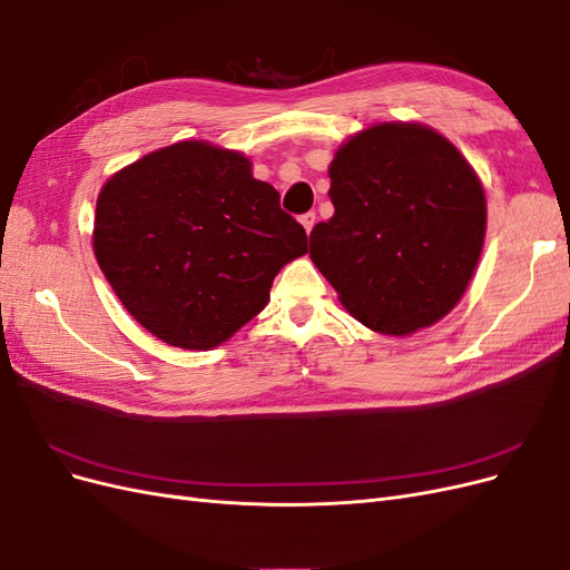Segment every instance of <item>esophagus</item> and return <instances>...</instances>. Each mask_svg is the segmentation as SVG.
Returning a JSON list of instances; mask_svg holds the SVG:
<instances>
[{
    "label": "esophagus",
    "instance_id": "34e87169",
    "mask_svg": "<svg viewBox=\"0 0 570 570\" xmlns=\"http://www.w3.org/2000/svg\"><path fill=\"white\" fill-rule=\"evenodd\" d=\"M299 223H302V226H304V230H306V233H312V230H314V226H316V214H314V212L304 214V216L299 218Z\"/></svg>",
    "mask_w": 570,
    "mask_h": 570
}]
</instances>
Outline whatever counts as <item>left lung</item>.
Returning <instances> with one entry per match:
<instances>
[{
  "instance_id": "8db88e82",
  "label": "left lung",
  "mask_w": 570,
  "mask_h": 570,
  "mask_svg": "<svg viewBox=\"0 0 570 570\" xmlns=\"http://www.w3.org/2000/svg\"><path fill=\"white\" fill-rule=\"evenodd\" d=\"M335 214L312 230L308 256L342 306L402 337L463 297L488 228L485 189L438 130L387 120L352 135L327 166Z\"/></svg>"
}]
</instances>
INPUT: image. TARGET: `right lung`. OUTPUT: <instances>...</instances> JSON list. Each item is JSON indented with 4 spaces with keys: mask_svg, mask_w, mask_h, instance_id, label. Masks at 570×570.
<instances>
[{
    "mask_svg": "<svg viewBox=\"0 0 570 570\" xmlns=\"http://www.w3.org/2000/svg\"><path fill=\"white\" fill-rule=\"evenodd\" d=\"M92 249L137 323L204 352L262 312L275 275L306 254V233L243 151L183 140L101 185Z\"/></svg>",
    "mask_w": 570,
    "mask_h": 570,
    "instance_id": "1",
    "label": "right lung"
}]
</instances>
